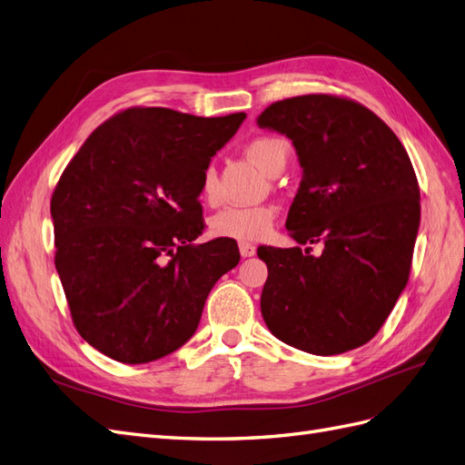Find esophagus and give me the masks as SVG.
I'll return each mask as SVG.
<instances>
[{
	"label": "esophagus",
	"instance_id": "1",
	"mask_svg": "<svg viewBox=\"0 0 465 465\" xmlns=\"http://www.w3.org/2000/svg\"><path fill=\"white\" fill-rule=\"evenodd\" d=\"M238 250H241L242 258H250V256L256 254V246L250 244V242H238Z\"/></svg>",
	"mask_w": 465,
	"mask_h": 465
}]
</instances>
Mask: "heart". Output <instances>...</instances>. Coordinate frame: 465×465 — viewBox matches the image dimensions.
I'll return each instance as SVG.
<instances>
[{
	"label": "heart",
	"instance_id": "b5f03b06",
	"mask_svg": "<svg viewBox=\"0 0 465 465\" xmlns=\"http://www.w3.org/2000/svg\"><path fill=\"white\" fill-rule=\"evenodd\" d=\"M246 154L265 173L273 174L279 166H285L289 145L285 139L275 135L254 137L246 145ZM200 193L207 203L219 200V178L213 164H207L200 178ZM277 217V207L262 205H231L211 217L209 229L215 236H227L234 241H260L267 236Z\"/></svg>",
	"mask_w": 465,
	"mask_h": 465
}]
</instances>
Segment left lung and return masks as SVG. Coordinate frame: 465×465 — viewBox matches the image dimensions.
Returning <instances> with one entry per match:
<instances>
[{"mask_svg":"<svg viewBox=\"0 0 465 465\" xmlns=\"http://www.w3.org/2000/svg\"><path fill=\"white\" fill-rule=\"evenodd\" d=\"M260 128L285 134L302 166L285 227L311 250L260 246L262 316L287 345L340 355L378 333L411 272L419 182L405 147L372 110L337 94L267 106Z\"/></svg>","mask_w":465,"mask_h":465,"instance_id":"1","label":"left lung"}]
</instances>
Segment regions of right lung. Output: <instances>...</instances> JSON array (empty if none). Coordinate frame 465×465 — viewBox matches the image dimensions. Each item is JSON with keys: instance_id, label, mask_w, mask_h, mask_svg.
<instances>
[{"instance_id": "add662e5", "label": "right lung", "mask_w": 465, "mask_h": 465, "mask_svg": "<svg viewBox=\"0 0 465 465\" xmlns=\"http://www.w3.org/2000/svg\"><path fill=\"white\" fill-rule=\"evenodd\" d=\"M246 114L202 118L132 106L108 118L52 193L55 270L74 326L125 364L184 345L217 279L238 263L232 238L205 244L200 178Z\"/></svg>"}]
</instances>
